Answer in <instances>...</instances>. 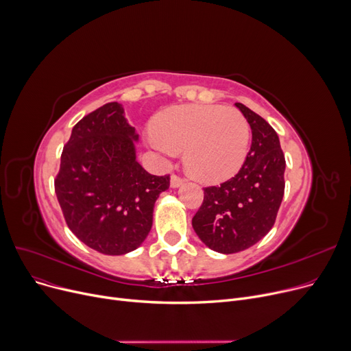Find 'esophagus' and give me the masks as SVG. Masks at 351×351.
<instances>
[{
    "label": "esophagus",
    "mask_w": 351,
    "mask_h": 351,
    "mask_svg": "<svg viewBox=\"0 0 351 351\" xmlns=\"http://www.w3.org/2000/svg\"><path fill=\"white\" fill-rule=\"evenodd\" d=\"M184 182V178H181V177H178L177 174H173L171 176V178H170V185L173 189H177V187H180V185Z\"/></svg>",
    "instance_id": "obj_1"
}]
</instances>
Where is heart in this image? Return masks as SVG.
Segmentation results:
<instances>
[{
    "instance_id": "1",
    "label": "heart",
    "mask_w": 351,
    "mask_h": 351,
    "mask_svg": "<svg viewBox=\"0 0 351 351\" xmlns=\"http://www.w3.org/2000/svg\"><path fill=\"white\" fill-rule=\"evenodd\" d=\"M152 130L149 141L156 150L174 156L185 149V169L210 184L228 180L241 169L251 136L241 112L217 105L169 108L154 117Z\"/></svg>"
}]
</instances>
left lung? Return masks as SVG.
<instances>
[{"mask_svg":"<svg viewBox=\"0 0 351 351\" xmlns=\"http://www.w3.org/2000/svg\"><path fill=\"white\" fill-rule=\"evenodd\" d=\"M235 106L251 126V150L235 177L204 189L193 218L198 238L219 254L248 250L269 232L285 193L286 161L276 132L242 103Z\"/></svg>","mask_w":351,"mask_h":351,"instance_id":"1","label":"left lung"}]
</instances>
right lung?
I'll return each instance as SVG.
<instances>
[{
  "label": "right lung",
  "instance_id": "add662e5",
  "mask_svg": "<svg viewBox=\"0 0 351 351\" xmlns=\"http://www.w3.org/2000/svg\"><path fill=\"white\" fill-rule=\"evenodd\" d=\"M136 129L117 101L79 120L60 156L55 193L69 230L105 255L134 251L149 235L158 195L170 176H153L136 160Z\"/></svg>",
  "mask_w": 351,
  "mask_h": 351
}]
</instances>
